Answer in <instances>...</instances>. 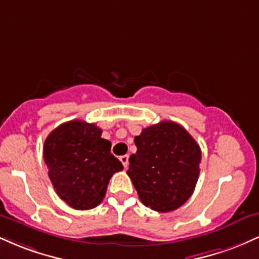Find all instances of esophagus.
<instances>
[{
	"label": "esophagus",
	"mask_w": 259,
	"mask_h": 259,
	"mask_svg": "<svg viewBox=\"0 0 259 259\" xmlns=\"http://www.w3.org/2000/svg\"><path fill=\"white\" fill-rule=\"evenodd\" d=\"M119 159H120V162L123 163L124 168H127V165H129V156H127V154H125V156H121Z\"/></svg>",
	"instance_id": "34e87169"
}]
</instances>
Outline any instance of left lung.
I'll use <instances>...</instances> for the list:
<instances>
[{"mask_svg":"<svg viewBox=\"0 0 259 259\" xmlns=\"http://www.w3.org/2000/svg\"><path fill=\"white\" fill-rule=\"evenodd\" d=\"M136 151L126 174L142 203L167 213L183 206L194 192L200 174L201 148L174 121H160L135 136Z\"/></svg>","mask_w":259,"mask_h":259,"instance_id":"1","label":"left lung"}]
</instances>
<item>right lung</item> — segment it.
<instances>
[{
	"label": "right lung",
	"instance_id": "add662e5",
	"mask_svg": "<svg viewBox=\"0 0 259 259\" xmlns=\"http://www.w3.org/2000/svg\"><path fill=\"white\" fill-rule=\"evenodd\" d=\"M96 124L70 120L51 132L44 144L49 178L59 197L74 209L97 207L112 175L123 170L111 153L112 144L101 138Z\"/></svg>",
	"mask_w": 259,
	"mask_h": 259
}]
</instances>
